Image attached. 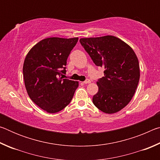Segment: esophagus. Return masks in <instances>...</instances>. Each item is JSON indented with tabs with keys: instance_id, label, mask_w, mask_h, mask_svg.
Here are the masks:
<instances>
[{
	"instance_id": "34e87169",
	"label": "esophagus",
	"mask_w": 160,
	"mask_h": 160,
	"mask_svg": "<svg viewBox=\"0 0 160 160\" xmlns=\"http://www.w3.org/2000/svg\"><path fill=\"white\" fill-rule=\"evenodd\" d=\"M90 82H91V81H90V80H89V79H87L86 80H85V81H84V82H83L84 84H89V83H90Z\"/></svg>"
}]
</instances>
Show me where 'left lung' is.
Instances as JSON below:
<instances>
[{
	"label": "left lung",
	"mask_w": 160,
	"mask_h": 160,
	"mask_svg": "<svg viewBox=\"0 0 160 160\" xmlns=\"http://www.w3.org/2000/svg\"><path fill=\"white\" fill-rule=\"evenodd\" d=\"M81 45L104 76L97 82L99 90L93 104L106 113L119 112L131 101L140 79L139 62L133 50L113 36L82 38Z\"/></svg>",
	"instance_id": "left-lung-1"
}]
</instances>
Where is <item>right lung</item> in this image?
Masks as SVG:
<instances>
[{
    "label": "right lung",
    "instance_id": "obj_1",
    "mask_svg": "<svg viewBox=\"0 0 160 160\" xmlns=\"http://www.w3.org/2000/svg\"><path fill=\"white\" fill-rule=\"evenodd\" d=\"M78 38H47L29 51L24 61L27 92L38 107L50 113L70 104L79 83L65 78L67 59Z\"/></svg>",
    "mask_w": 160,
    "mask_h": 160
}]
</instances>
